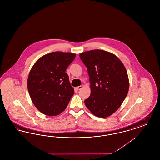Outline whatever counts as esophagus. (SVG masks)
I'll use <instances>...</instances> for the list:
<instances>
[{"label":"esophagus","mask_w":160,"mask_h":160,"mask_svg":"<svg viewBox=\"0 0 160 160\" xmlns=\"http://www.w3.org/2000/svg\"><path fill=\"white\" fill-rule=\"evenodd\" d=\"M82 88H83V86H77V87L76 88V89H77V91H78V90H80Z\"/></svg>","instance_id":"esophagus-1"}]
</instances>
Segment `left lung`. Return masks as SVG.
Segmentation results:
<instances>
[{"label": "left lung", "instance_id": "obj_1", "mask_svg": "<svg viewBox=\"0 0 160 160\" xmlns=\"http://www.w3.org/2000/svg\"><path fill=\"white\" fill-rule=\"evenodd\" d=\"M89 76L91 95L84 100L92 114L107 118L121 106L129 90L127 69L114 54L93 50L80 54Z\"/></svg>", "mask_w": 160, "mask_h": 160}]
</instances>
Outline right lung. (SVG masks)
Instances as JSON below:
<instances>
[{
    "mask_svg": "<svg viewBox=\"0 0 160 160\" xmlns=\"http://www.w3.org/2000/svg\"><path fill=\"white\" fill-rule=\"evenodd\" d=\"M76 54L54 52L41 57L31 68L28 89L31 100L42 113L50 116L63 112L74 93L65 72Z\"/></svg>",
    "mask_w": 160,
    "mask_h": 160,
    "instance_id": "1",
    "label": "right lung"
}]
</instances>
